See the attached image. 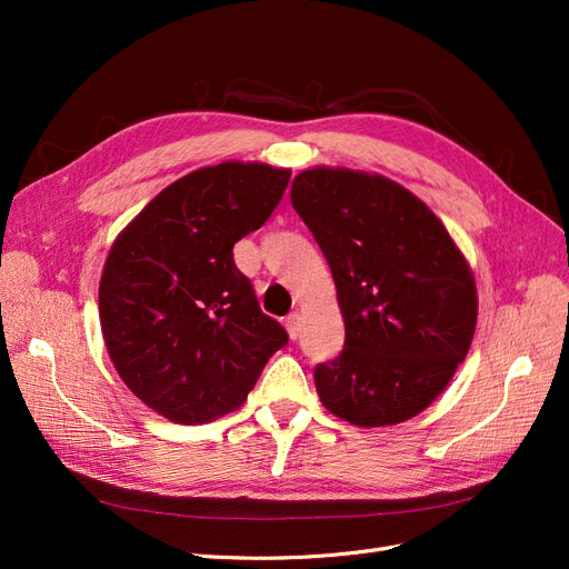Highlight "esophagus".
<instances>
[{
    "instance_id": "obj_1",
    "label": "esophagus",
    "mask_w": 569,
    "mask_h": 569,
    "mask_svg": "<svg viewBox=\"0 0 569 569\" xmlns=\"http://www.w3.org/2000/svg\"><path fill=\"white\" fill-rule=\"evenodd\" d=\"M284 327H287L289 339H299V335H301V316L299 313H289L284 318Z\"/></svg>"
}]
</instances>
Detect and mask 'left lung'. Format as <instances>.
I'll list each match as a JSON object with an SVG mask.
<instances>
[{"instance_id":"obj_1","label":"left lung","mask_w":569,"mask_h":569,"mask_svg":"<svg viewBox=\"0 0 569 569\" xmlns=\"http://www.w3.org/2000/svg\"><path fill=\"white\" fill-rule=\"evenodd\" d=\"M289 199L330 263L347 327L343 351L313 372L322 406L356 427L416 418L470 351L468 258L425 201L385 176L316 166Z\"/></svg>"}]
</instances>
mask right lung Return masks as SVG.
<instances>
[{
	"label": "right lung",
	"mask_w": 569,
	"mask_h": 569,
	"mask_svg": "<svg viewBox=\"0 0 569 569\" xmlns=\"http://www.w3.org/2000/svg\"><path fill=\"white\" fill-rule=\"evenodd\" d=\"M291 170L203 166L168 184L116 237L99 282V322L126 387L178 425L237 410L287 343L237 270L232 247L263 226Z\"/></svg>",
	"instance_id": "add662e5"
}]
</instances>
